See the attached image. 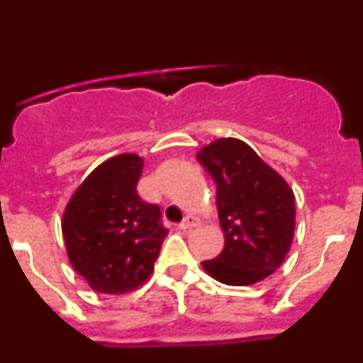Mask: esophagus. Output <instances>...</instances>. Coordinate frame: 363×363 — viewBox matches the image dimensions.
<instances>
[{
  "mask_svg": "<svg viewBox=\"0 0 363 363\" xmlns=\"http://www.w3.org/2000/svg\"><path fill=\"white\" fill-rule=\"evenodd\" d=\"M198 225H200V220H198V218L187 216L184 221H182V223H179V229L189 230V229H194V227H198Z\"/></svg>",
  "mask_w": 363,
  "mask_h": 363,
  "instance_id": "1",
  "label": "esophagus"
}]
</instances>
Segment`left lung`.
Returning a JSON list of instances; mask_svg holds the SVG:
<instances>
[{
	"instance_id": "8db88e82",
	"label": "left lung",
	"mask_w": 363,
	"mask_h": 363,
	"mask_svg": "<svg viewBox=\"0 0 363 363\" xmlns=\"http://www.w3.org/2000/svg\"><path fill=\"white\" fill-rule=\"evenodd\" d=\"M196 160L216 184L223 251L203 271L225 285H252L284 264L294 238L296 211L289 184L236 138L203 145Z\"/></svg>"
}]
</instances>
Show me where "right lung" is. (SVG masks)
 Returning a JSON list of instances; mask_svg holds the SVG:
<instances>
[{
	"instance_id": "1",
	"label": "right lung",
	"mask_w": 363,
	"mask_h": 363,
	"mask_svg": "<svg viewBox=\"0 0 363 363\" xmlns=\"http://www.w3.org/2000/svg\"><path fill=\"white\" fill-rule=\"evenodd\" d=\"M142 169V156L118 154L83 179L63 211L69 262L96 293H130L154 271L167 229L158 205L138 196Z\"/></svg>"
}]
</instances>
